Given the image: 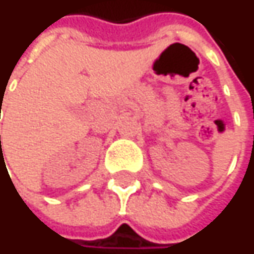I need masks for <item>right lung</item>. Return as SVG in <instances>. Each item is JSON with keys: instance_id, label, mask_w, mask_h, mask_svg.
<instances>
[{"instance_id": "1", "label": "right lung", "mask_w": 254, "mask_h": 254, "mask_svg": "<svg viewBox=\"0 0 254 254\" xmlns=\"http://www.w3.org/2000/svg\"><path fill=\"white\" fill-rule=\"evenodd\" d=\"M0 138H1V136H0Z\"/></svg>"}]
</instances>
